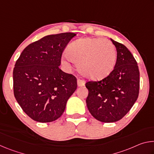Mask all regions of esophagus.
I'll return each instance as SVG.
<instances>
[{"label":"esophagus","instance_id":"esophagus-1","mask_svg":"<svg viewBox=\"0 0 154 154\" xmlns=\"http://www.w3.org/2000/svg\"><path fill=\"white\" fill-rule=\"evenodd\" d=\"M77 85H78V86H79V87L84 86V85H85V81L83 79H77Z\"/></svg>","mask_w":154,"mask_h":154}]
</instances>
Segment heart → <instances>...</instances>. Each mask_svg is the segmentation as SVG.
Instances as JSON below:
<instances>
[{
  "mask_svg": "<svg viewBox=\"0 0 154 154\" xmlns=\"http://www.w3.org/2000/svg\"><path fill=\"white\" fill-rule=\"evenodd\" d=\"M62 62L69 64V60L77 64L81 73L93 80L108 77L113 71L117 51L113 43L100 38H83L74 41L66 49Z\"/></svg>",
  "mask_w": 154,
  "mask_h": 154,
  "instance_id": "b5f03b06",
  "label": "heart"
}]
</instances>
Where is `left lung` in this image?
<instances>
[{
	"label": "left lung",
	"mask_w": 154,
	"mask_h": 154,
	"mask_svg": "<svg viewBox=\"0 0 154 154\" xmlns=\"http://www.w3.org/2000/svg\"><path fill=\"white\" fill-rule=\"evenodd\" d=\"M117 50L113 71L98 82H88L87 106L97 120L111 123L126 116L139 93V70L136 60L123 44L111 39Z\"/></svg>",
	"instance_id": "1"
}]
</instances>
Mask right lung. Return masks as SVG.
<instances>
[{
  "label": "right lung",
  "instance_id": "add662e5",
  "mask_svg": "<svg viewBox=\"0 0 154 154\" xmlns=\"http://www.w3.org/2000/svg\"><path fill=\"white\" fill-rule=\"evenodd\" d=\"M75 35L65 32L44 36L28 45L15 62V98L33 120L46 123L59 118L77 89L76 77L59 68L62 52Z\"/></svg>",
  "mask_w": 154,
  "mask_h": 154
}]
</instances>
